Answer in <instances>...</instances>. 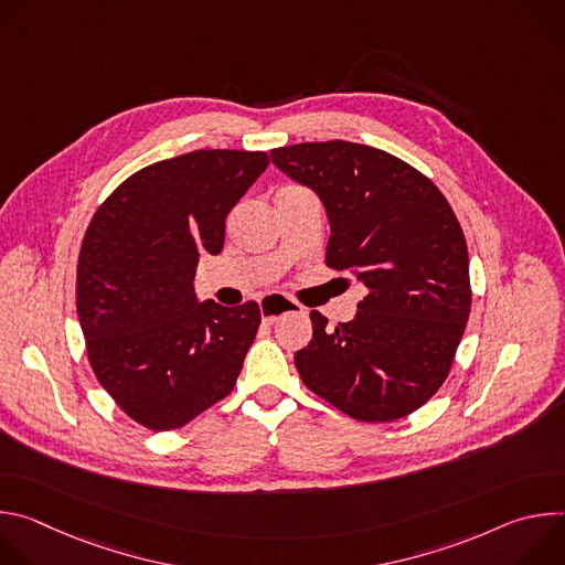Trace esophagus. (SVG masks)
<instances>
[{"instance_id":"obj_1","label":"esophagus","mask_w":565,"mask_h":565,"mask_svg":"<svg viewBox=\"0 0 565 565\" xmlns=\"http://www.w3.org/2000/svg\"><path fill=\"white\" fill-rule=\"evenodd\" d=\"M259 308H262V319L264 324H277V321L284 317V315H290V312H301V306L284 295H266L262 301H259Z\"/></svg>"}]
</instances>
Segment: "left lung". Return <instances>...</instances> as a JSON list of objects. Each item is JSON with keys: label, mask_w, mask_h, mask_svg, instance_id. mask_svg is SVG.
<instances>
[{"label": "left lung", "mask_w": 565, "mask_h": 565, "mask_svg": "<svg viewBox=\"0 0 565 565\" xmlns=\"http://www.w3.org/2000/svg\"><path fill=\"white\" fill-rule=\"evenodd\" d=\"M273 163L327 210V266L369 288L351 321L327 327L295 353L303 384L362 423L405 418L440 388L469 317V259L460 223L440 190L382 149L301 142Z\"/></svg>", "instance_id": "obj_1"}]
</instances>
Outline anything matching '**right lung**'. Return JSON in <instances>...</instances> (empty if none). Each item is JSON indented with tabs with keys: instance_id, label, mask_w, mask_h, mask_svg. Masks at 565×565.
<instances>
[{
	"instance_id": "1",
	"label": "right lung",
	"mask_w": 565,
	"mask_h": 565,
	"mask_svg": "<svg viewBox=\"0 0 565 565\" xmlns=\"http://www.w3.org/2000/svg\"><path fill=\"white\" fill-rule=\"evenodd\" d=\"M266 151L199 149L129 177L94 214L75 306L98 382L136 423L188 425L236 384L259 303L194 292L199 255H218L225 216L268 168Z\"/></svg>"
}]
</instances>
